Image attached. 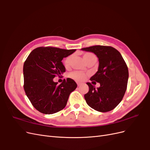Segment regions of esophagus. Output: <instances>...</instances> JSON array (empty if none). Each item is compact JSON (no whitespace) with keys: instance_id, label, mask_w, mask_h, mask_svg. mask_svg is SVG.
<instances>
[{"instance_id":"obj_1","label":"esophagus","mask_w":150,"mask_h":150,"mask_svg":"<svg viewBox=\"0 0 150 150\" xmlns=\"http://www.w3.org/2000/svg\"><path fill=\"white\" fill-rule=\"evenodd\" d=\"M77 84H78V86H79L81 84V83H77Z\"/></svg>"}]
</instances>
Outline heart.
Returning a JSON list of instances; mask_svg holds the SVG:
<instances>
[{
	"instance_id": "obj_1",
	"label": "heart",
	"mask_w": 150,
	"mask_h": 150,
	"mask_svg": "<svg viewBox=\"0 0 150 150\" xmlns=\"http://www.w3.org/2000/svg\"><path fill=\"white\" fill-rule=\"evenodd\" d=\"M72 56H69L66 58V59L64 60L65 67H69V66L71 64V60H72ZM83 58H84V61L86 62L88 60L91 59L96 58V57L92 53L87 52V53H85L84 54ZM69 76H70V78H71L72 79H73L77 81H79V82L84 81L86 78V74L84 73H83V72H82L78 71L72 72L71 73H70Z\"/></svg>"
}]
</instances>
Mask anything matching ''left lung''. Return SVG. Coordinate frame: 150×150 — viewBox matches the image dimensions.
<instances>
[{
	"mask_svg": "<svg viewBox=\"0 0 150 150\" xmlns=\"http://www.w3.org/2000/svg\"><path fill=\"white\" fill-rule=\"evenodd\" d=\"M82 51L94 53L98 58V71L90 80L100 84L96 88L87 83L89 91L84 95L88 105L99 112H108L115 108L121 101L128 84V67L120 52L111 46H94L82 48Z\"/></svg>",
	"mask_w": 150,
	"mask_h": 150,
	"instance_id": "8db88e82",
	"label": "left lung"
}]
</instances>
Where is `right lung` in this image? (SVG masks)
<instances>
[{"label":"right lung","mask_w":150,"mask_h":150,"mask_svg":"<svg viewBox=\"0 0 150 150\" xmlns=\"http://www.w3.org/2000/svg\"><path fill=\"white\" fill-rule=\"evenodd\" d=\"M76 49L57 47H38L32 51L24 67V88L33 106L39 112L51 115L66 106L71 92L77 88L75 81L70 78L57 84L53 79L66 71L62 60Z\"/></svg>","instance_id":"right-lung-1"}]
</instances>
